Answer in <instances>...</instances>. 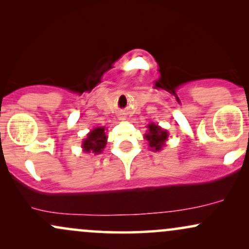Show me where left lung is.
Returning a JSON list of instances; mask_svg holds the SVG:
<instances>
[{
	"label": "left lung",
	"instance_id": "left-lung-1",
	"mask_svg": "<svg viewBox=\"0 0 249 249\" xmlns=\"http://www.w3.org/2000/svg\"><path fill=\"white\" fill-rule=\"evenodd\" d=\"M147 133H145V139H146L148 145H150L152 151H160L165 146V142L167 141L168 133L166 130H162L160 126L156 124L147 125Z\"/></svg>",
	"mask_w": 249,
	"mask_h": 249
}]
</instances>
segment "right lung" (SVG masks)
Segmentation results:
<instances>
[{"label":"right lung","instance_id":"obj_1","mask_svg":"<svg viewBox=\"0 0 249 249\" xmlns=\"http://www.w3.org/2000/svg\"><path fill=\"white\" fill-rule=\"evenodd\" d=\"M107 136L105 134L104 127H95L88 133L87 138L83 141V151L87 153H102L107 145Z\"/></svg>","mask_w":249,"mask_h":249}]
</instances>
